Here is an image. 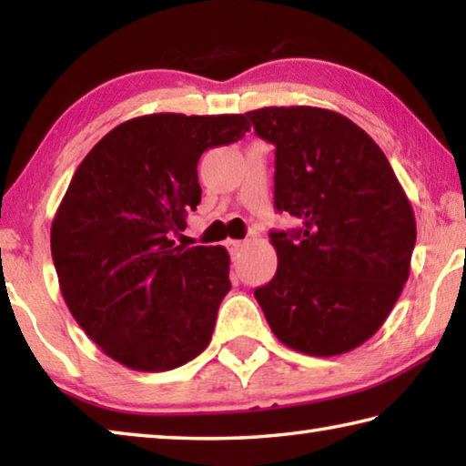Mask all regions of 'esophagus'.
Here are the masks:
<instances>
[{
    "label": "esophagus",
    "mask_w": 466,
    "mask_h": 466,
    "mask_svg": "<svg viewBox=\"0 0 466 466\" xmlns=\"http://www.w3.org/2000/svg\"><path fill=\"white\" fill-rule=\"evenodd\" d=\"M226 247H228V250H230V252H238V250H242L244 242L242 240H228Z\"/></svg>",
    "instance_id": "34e87169"
}]
</instances>
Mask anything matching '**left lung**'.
Instances as JSON below:
<instances>
[{"label": "left lung", "mask_w": 466, "mask_h": 466, "mask_svg": "<svg viewBox=\"0 0 466 466\" xmlns=\"http://www.w3.org/2000/svg\"><path fill=\"white\" fill-rule=\"evenodd\" d=\"M275 146L273 203L298 222L273 230V279L255 289L283 345L329 358L356 350L389 317L409 278L415 216L376 141L317 106L247 113Z\"/></svg>", "instance_id": "obj_1"}]
</instances>
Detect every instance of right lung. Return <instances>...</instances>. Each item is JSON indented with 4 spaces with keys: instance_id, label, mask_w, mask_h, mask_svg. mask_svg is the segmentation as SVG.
Wrapping results in <instances>:
<instances>
[{
    "instance_id": "1",
    "label": "right lung",
    "mask_w": 466,
    "mask_h": 466,
    "mask_svg": "<svg viewBox=\"0 0 466 466\" xmlns=\"http://www.w3.org/2000/svg\"><path fill=\"white\" fill-rule=\"evenodd\" d=\"M248 129L244 115H146L108 131L77 167L51 255L69 312L119 364L164 372L209 345L230 257L177 247L175 236L201 201V154Z\"/></svg>"
}]
</instances>
